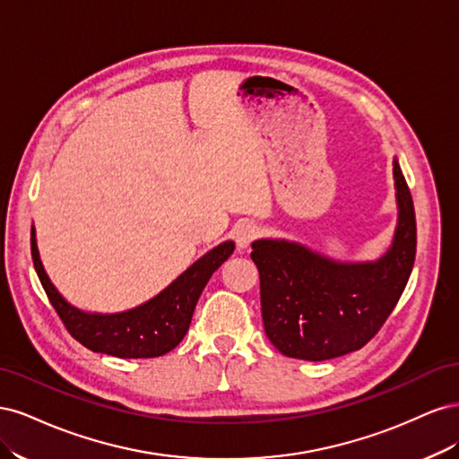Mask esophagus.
Masks as SVG:
<instances>
[{"label":"esophagus","instance_id":"obj_1","mask_svg":"<svg viewBox=\"0 0 459 459\" xmlns=\"http://www.w3.org/2000/svg\"><path fill=\"white\" fill-rule=\"evenodd\" d=\"M256 235H258V228L253 224V221H245V224H241L238 228V231H235L238 247L239 248H248V247H251V243L256 239Z\"/></svg>","mask_w":459,"mask_h":459}]
</instances>
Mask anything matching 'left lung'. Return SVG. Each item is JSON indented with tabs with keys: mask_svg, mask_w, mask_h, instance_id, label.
I'll return each instance as SVG.
<instances>
[{
	"mask_svg": "<svg viewBox=\"0 0 459 459\" xmlns=\"http://www.w3.org/2000/svg\"><path fill=\"white\" fill-rule=\"evenodd\" d=\"M393 178L396 228L379 258L337 260L299 241H253L264 331L281 354L322 362L354 352L394 310L415 260V212L396 157Z\"/></svg>",
	"mask_w": 459,
	"mask_h": 459,
	"instance_id": "1",
	"label": "left lung"
}]
</instances>
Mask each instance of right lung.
Wrapping results in <instances>:
<instances>
[{
	"label": "right lung",
	"mask_w": 459,
	"mask_h": 459,
	"mask_svg": "<svg viewBox=\"0 0 459 459\" xmlns=\"http://www.w3.org/2000/svg\"><path fill=\"white\" fill-rule=\"evenodd\" d=\"M30 247L39 281L53 308L78 342L93 352L117 358H157L182 342L204 285L233 255L235 243L228 239L216 245L149 300L128 310L105 314L76 308L51 283L39 258L34 226L30 231Z\"/></svg>",
	"instance_id": "1"
}]
</instances>
